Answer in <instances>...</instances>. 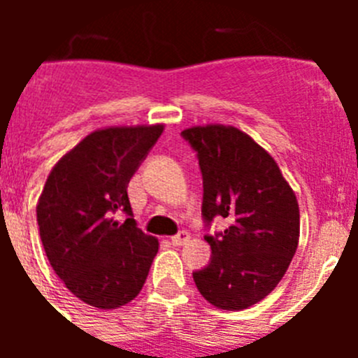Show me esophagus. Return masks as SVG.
I'll return each mask as SVG.
<instances>
[{
  "instance_id": "1",
  "label": "esophagus",
  "mask_w": 358,
  "mask_h": 358,
  "mask_svg": "<svg viewBox=\"0 0 358 358\" xmlns=\"http://www.w3.org/2000/svg\"><path fill=\"white\" fill-rule=\"evenodd\" d=\"M172 243L173 245H182V243H186L189 240V233H186V231H181V233H177L176 236H172Z\"/></svg>"
}]
</instances>
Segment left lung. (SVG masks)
<instances>
[{
    "mask_svg": "<svg viewBox=\"0 0 358 358\" xmlns=\"http://www.w3.org/2000/svg\"><path fill=\"white\" fill-rule=\"evenodd\" d=\"M197 150L202 215L229 220L206 236L208 267L194 273L202 297L220 310H245L273 292L299 242V204L274 157L248 132L208 123L182 131Z\"/></svg>",
    "mask_w": 358,
    "mask_h": 358,
    "instance_id": "1",
    "label": "left lung"
}]
</instances>
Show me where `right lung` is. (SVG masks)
Returning a JSON list of instances; mask_svg holds the SVG:
<instances>
[{
    "label": "right lung",
    "instance_id": "right-lung-1",
    "mask_svg": "<svg viewBox=\"0 0 358 358\" xmlns=\"http://www.w3.org/2000/svg\"><path fill=\"white\" fill-rule=\"evenodd\" d=\"M164 131L163 123L96 129L50 172L37 224L53 271L71 294L100 310L127 305L143 289L156 236L136 227L127 188ZM125 210L129 217L119 222Z\"/></svg>",
    "mask_w": 358,
    "mask_h": 358
}]
</instances>
